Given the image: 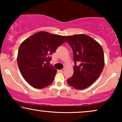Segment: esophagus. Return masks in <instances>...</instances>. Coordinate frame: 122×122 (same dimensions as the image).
Returning <instances> with one entry per match:
<instances>
[{"mask_svg":"<svg viewBox=\"0 0 122 122\" xmlns=\"http://www.w3.org/2000/svg\"><path fill=\"white\" fill-rule=\"evenodd\" d=\"M60 72H61V73H64V72H65V69H62L60 70Z\"/></svg>","mask_w":122,"mask_h":122,"instance_id":"34e87169","label":"esophagus"}]
</instances>
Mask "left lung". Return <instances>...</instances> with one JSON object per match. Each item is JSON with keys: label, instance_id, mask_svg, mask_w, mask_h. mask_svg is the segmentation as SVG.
Returning a JSON list of instances; mask_svg holds the SVG:
<instances>
[{"label": "left lung", "instance_id": "1", "mask_svg": "<svg viewBox=\"0 0 122 122\" xmlns=\"http://www.w3.org/2000/svg\"><path fill=\"white\" fill-rule=\"evenodd\" d=\"M72 47L75 66L73 75L67 80L68 84L76 89H84L96 81L103 71L104 56L102 46L86 35L65 36ZM79 65H76V63Z\"/></svg>", "mask_w": 122, "mask_h": 122}]
</instances>
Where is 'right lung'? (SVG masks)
I'll use <instances>...</instances> for the list:
<instances>
[{
	"label": "right lung",
	"instance_id": "add662e5",
	"mask_svg": "<svg viewBox=\"0 0 122 122\" xmlns=\"http://www.w3.org/2000/svg\"><path fill=\"white\" fill-rule=\"evenodd\" d=\"M66 42L65 37L40 31L20 44L17 62L25 80L37 89H42L53 82L57 70L47 65L51 55Z\"/></svg>",
	"mask_w": 122,
	"mask_h": 122
}]
</instances>
